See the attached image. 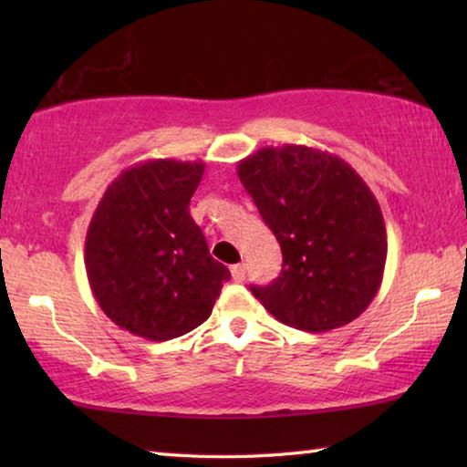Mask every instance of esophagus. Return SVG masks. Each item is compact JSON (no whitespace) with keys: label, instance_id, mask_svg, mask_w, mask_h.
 I'll return each mask as SVG.
<instances>
[{"label":"esophagus","instance_id":"1","mask_svg":"<svg viewBox=\"0 0 467 467\" xmlns=\"http://www.w3.org/2000/svg\"><path fill=\"white\" fill-rule=\"evenodd\" d=\"M231 275L234 282H243L244 280V264H236L231 267Z\"/></svg>","mask_w":467,"mask_h":467}]
</instances>
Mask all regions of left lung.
<instances>
[{"label":"left lung","mask_w":467,"mask_h":467,"mask_svg":"<svg viewBox=\"0 0 467 467\" xmlns=\"http://www.w3.org/2000/svg\"><path fill=\"white\" fill-rule=\"evenodd\" d=\"M282 247V272L253 296L284 326L329 331L358 317L383 280L381 208L350 164L309 146L259 148L236 167Z\"/></svg>","instance_id":"8db88e82"}]
</instances>
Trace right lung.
<instances>
[{
  "label": "right lung",
  "mask_w": 467,
  "mask_h": 467,
  "mask_svg": "<svg viewBox=\"0 0 467 467\" xmlns=\"http://www.w3.org/2000/svg\"><path fill=\"white\" fill-rule=\"evenodd\" d=\"M205 164L156 158L125 169L94 210L84 264L107 317L164 342L210 317L228 267L189 214Z\"/></svg>",
  "instance_id": "right-lung-1"
}]
</instances>
